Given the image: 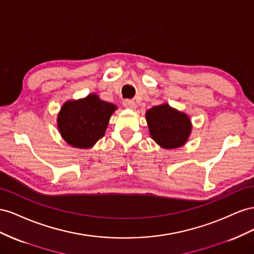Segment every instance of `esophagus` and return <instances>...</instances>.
I'll return each mask as SVG.
<instances>
[{"label": "esophagus", "mask_w": 254, "mask_h": 254, "mask_svg": "<svg viewBox=\"0 0 254 254\" xmlns=\"http://www.w3.org/2000/svg\"><path fill=\"white\" fill-rule=\"evenodd\" d=\"M123 106L128 108V110H134V108H136V103L133 100H125L123 101Z\"/></svg>", "instance_id": "34e87169"}]
</instances>
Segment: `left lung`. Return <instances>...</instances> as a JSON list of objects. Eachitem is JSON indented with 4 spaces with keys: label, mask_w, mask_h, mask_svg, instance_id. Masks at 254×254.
<instances>
[{
    "label": "left lung",
    "mask_w": 254,
    "mask_h": 254,
    "mask_svg": "<svg viewBox=\"0 0 254 254\" xmlns=\"http://www.w3.org/2000/svg\"><path fill=\"white\" fill-rule=\"evenodd\" d=\"M150 136L163 149L184 146L191 134L192 125L188 115L168 103L153 106L146 112Z\"/></svg>",
    "instance_id": "left-lung-1"
}]
</instances>
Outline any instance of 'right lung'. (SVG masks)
Wrapping results in <instances>:
<instances>
[{
  "instance_id": "1",
  "label": "right lung",
  "mask_w": 254,
  "mask_h": 254,
  "mask_svg": "<svg viewBox=\"0 0 254 254\" xmlns=\"http://www.w3.org/2000/svg\"><path fill=\"white\" fill-rule=\"evenodd\" d=\"M117 106L101 100L97 93L68 100L57 114V128L69 146L90 149L104 136Z\"/></svg>"
}]
</instances>
